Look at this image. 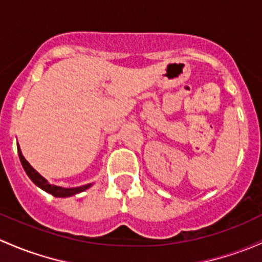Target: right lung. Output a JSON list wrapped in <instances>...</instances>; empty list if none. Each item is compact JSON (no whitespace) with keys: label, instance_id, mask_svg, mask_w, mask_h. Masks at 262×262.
I'll return each instance as SVG.
<instances>
[{"label":"right lung","instance_id":"obj_1","mask_svg":"<svg viewBox=\"0 0 262 262\" xmlns=\"http://www.w3.org/2000/svg\"><path fill=\"white\" fill-rule=\"evenodd\" d=\"M17 152H18V157H20V161H21V164L22 167H24L25 172H26V174L29 176V178L34 182L35 184H36L37 187H40L41 189H43L45 192H48V193H51L54 197H70V196H75V194L80 193V192H84L86 191L88 188H90V187L93 186V183H89V184H84V186H80V187H73V188H65V187H60V186H55V184H50L48 182L46 178H43L42 176L40 174V173L37 172L35 168H32L31 164L29 163V162L25 159V157L22 156V152L20 149V147L17 145Z\"/></svg>","mask_w":262,"mask_h":262}]
</instances>
